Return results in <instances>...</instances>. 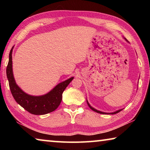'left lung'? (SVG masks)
I'll return each mask as SVG.
<instances>
[{
    "instance_id": "8db88e82",
    "label": "left lung",
    "mask_w": 150,
    "mask_h": 150,
    "mask_svg": "<svg viewBox=\"0 0 150 150\" xmlns=\"http://www.w3.org/2000/svg\"><path fill=\"white\" fill-rule=\"evenodd\" d=\"M126 41H127V40H126ZM87 104H88V106H89V107H90V108L91 109V110H93V111L96 112H98V113H100V114H103V115H105V114H109V115H114V114H116V113H118V112H120L122 110V109H121V110H117V111L114 112H112V113H106V112H100V111H99V110H96V109H95L94 108H93L92 106H91L89 105V104H88V101H87Z\"/></svg>"
}]
</instances>
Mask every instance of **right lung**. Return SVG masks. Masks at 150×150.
<instances>
[{
  "label": "right lung",
  "instance_id": "add662e5",
  "mask_svg": "<svg viewBox=\"0 0 150 150\" xmlns=\"http://www.w3.org/2000/svg\"><path fill=\"white\" fill-rule=\"evenodd\" d=\"M13 47L10 52L9 61L6 67V76L8 80L11 93L18 104L30 113L35 115H42L52 112L57 109L62 100V94L65 88L73 79H69L58 84L47 94L42 96H31L20 89L15 82L12 72V53Z\"/></svg>",
  "mask_w": 150,
  "mask_h": 150
}]
</instances>
